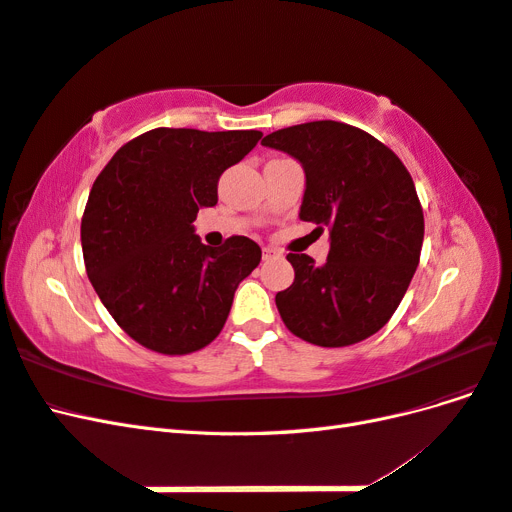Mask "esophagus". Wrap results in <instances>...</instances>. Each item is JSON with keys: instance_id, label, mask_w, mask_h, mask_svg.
Listing matches in <instances>:
<instances>
[{"instance_id": "34e87169", "label": "esophagus", "mask_w": 512, "mask_h": 512, "mask_svg": "<svg viewBox=\"0 0 512 512\" xmlns=\"http://www.w3.org/2000/svg\"><path fill=\"white\" fill-rule=\"evenodd\" d=\"M275 256H280V252L273 250V247H262V260H271Z\"/></svg>"}]
</instances>
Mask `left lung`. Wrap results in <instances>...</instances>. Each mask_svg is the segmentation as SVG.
I'll return each instance as SVG.
<instances>
[{
	"label": "left lung",
	"mask_w": 512,
	"mask_h": 512,
	"mask_svg": "<svg viewBox=\"0 0 512 512\" xmlns=\"http://www.w3.org/2000/svg\"><path fill=\"white\" fill-rule=\"evenodd\" d=\"M305 170L299 218L329 230L324 265L288 254L290 288L275 305L290 333L322 348L359 344L395 314L421 258L425 220L408 168L371 134L342 121L271 132Z\"/></svg>",
	"instance_id": "8db88e82"
}]
</instances>
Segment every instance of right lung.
I'll list each match as a JSON object with an SVG mask.
<instances>
[{"label":"right lung","instance_id":"right-lung-1","mask_svg":"<svg viewBox=\"0 0 512 512\" xmlns=\"http://www.w3.org/2000/svg\"><path fill=\"white\" fill-rule=\"evenodd\" d=\"M258 130L156 128L104 166L81 222L85 269L100 301L134 342L160 354L211 344L260 247L230 237L200 243L192 222L218 203V181L260 141Z\"/></svg>","mask_w":512,"mask_h":512}]
</instances>
